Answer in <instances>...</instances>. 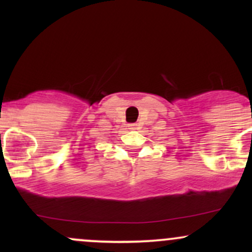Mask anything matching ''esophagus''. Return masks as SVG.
Listing matches in <instances>:
<instances>
[{
	"instance_id": "esophagus-1",
	"label": "esophagus",
	"mask_w": 252,
	"mask_h": 252,
	"mask_svg": "<svg viewBox=\"0 0 252 252\" xmlns=\"http://www.w3.org/2000/svg\"><path fill=\"white\" fill-rule=\"evenodd\" d=\"M130 129H136L135 124H131V126H130Z\"/></svg>"
}]
</instances>
